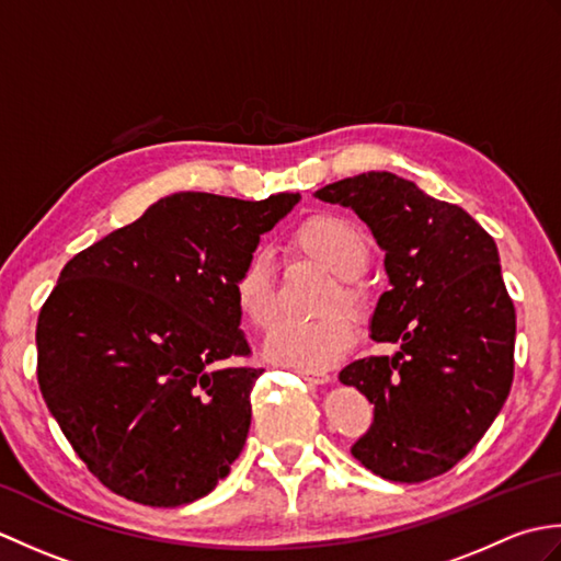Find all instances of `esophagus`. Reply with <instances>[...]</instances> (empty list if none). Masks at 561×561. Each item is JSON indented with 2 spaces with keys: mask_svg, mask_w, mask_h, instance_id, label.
Masks as SVG:
<instances>
[{
  "mask_svg": "<svg viewBox=\"0 0 561 561\" xmlns=\"http://www.w3.org/2000/svg\"><path fill=\"white\" fill-rule=\"evenodd\" d=\"M296 374H299L304 380H308V383H316V386H323L332 380L328 371H304V368H296Z\"/></svg>",
  "mask_w": 561,
  "mask_h": 561,
  "instance_id": "34e87169",
  "label": "esophagus"
}]
</instances>
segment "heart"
<instances>
[{
	"label": "heart",
	"mask_w": 561,
	"mask_h": 561,
	"mask_svg": "<svg viewBox=\"0 0 561 561\" xmlns=\"http://www.w3.org/2000/svg\"><path fill=\"white\" fill-rule=\"evenodd\" d=\"M289 248L337 277L335 289L328 294L325 308L344 306L354 316H366V291L356 277H362L368 267L371 245L362 226L337 214H318L291 233ZM231 291L238 311L250 325L265 328L272 323L277 313V287H274V267L265 253L248 255L236 272ZM354 335L352 318L342 311L313 320L282 318L267 332L262 354L272 364L318 371L340 362L350 352Z\"/></svg>",
	"instance_id": "1"
}]
</instances>
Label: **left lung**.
Returning a JSON list of instances; mask_svg holds the SVG:
<instances>
[{"mask_svg": "<svg viewBox=\"0 0 561 561\" xmlns=\"http://www.w3.org/2000/svg\"><path fill=\"white\" fill-rule=\"evenodd\" d=\"M316 197L371 229L390 284L368 328L398 352L340 371L374 404L352 456L390 482L432 480L478 446L514 380L516 311L494 238L462 207L388 171L344 178Z\"/></svg>", "mask_w": 561, "mask_h": 561, "instance_id": "8db88e82", "label": "left lung"}]
</instances>
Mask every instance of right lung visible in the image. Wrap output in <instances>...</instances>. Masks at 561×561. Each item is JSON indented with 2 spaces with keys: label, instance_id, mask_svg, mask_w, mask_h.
Instances as JSON below:
<instances>
[{
  "label": "right lung",
  "instance_id": "add662e5",
  "mask_svg": "<svg viewBox=\"0 0 561 561\" xmlns=\"http://www.w3.org/2000/svg\"><path fill=\"white\" fill-rule=\"evenodd\" d=\"M173 193L59 272L41 308L38 383L96 478L145 506H183L231 472L265 368L245 356L231 282L299 205Z\"/></svg>",
  "mask_w": 561,
  "mask_h": 561
}]
</instances>
